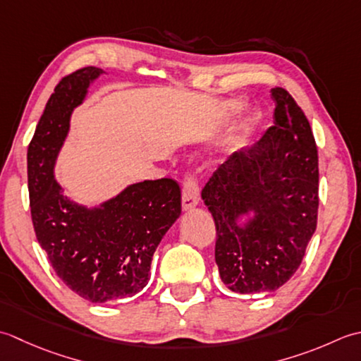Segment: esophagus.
<instances>
[{
    "label": "esophagus",
    "mask_w": 361,
    "mask_h": 361,
    "mask_svg": "<svg viewBox=\"0 0 361 361\" xmlns=\"http://www.w3.org/2000/svg\"><path fill=\"white\" fill-rule=\"evenodd\" d=\"M200 204V187L195 176H188L182 188V209L190 210Z\"/></svg>",
    "instance_id": "34e87169"
}]
</instances>
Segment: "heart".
<instances>
[{
  "label": "heart",
  "mask_w": 361,
  "mask_h": 361,
  "mask_svg": "<svg viewBox=\"0 0 361 361\" xmlns=\"http://www.w3.org/2000/svg\"><path fill=\"white\" fill-rule=\"evenodd\" d=\"M241 106V102L238 101H231L226 104V110L227 112H231V110L238 109ZM259 123L260 118L257 114H249L246 116H243V118L235 124L232 128L229 137H227V142H226V149H233L237 148V146L243 145L245 142H247V138L254 134V130L259 128Z\"/></svg>",
  "instance_id": "b5f03b06"
}]
</instances>
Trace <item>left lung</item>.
Returning <instances> with one entry per match:
<instances>
[{
    "mask_svg": "<svg viewBox=\"0 0 361 361\" xmlns=\"http://www.w3.org/2000/svg\"><path fill=\"white\" fill-rule=\"evenodd\" d=\"M274 126L237 151L202 190L216 227L215 260L238 294L276 291L304 259L318 221V149L296 101L281 87Z\"/></svg>",
    "mask_w": 361,
    "mask_h": 361,
    "instance_id": "left-lung-1",
    "label": "left lung"
}]
</instances>
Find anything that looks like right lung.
I'll use <instances>...</instances> for the list:
<instances>
[{
    "label": "right lung",
    "mask_w": 361,
    "mask_h": 361,
    "mask_svg": "<svg viewBox=\"0 0 361 361\" xmlns=\"http://www.w3.org/2000/svg\"><path fill=\"white\" fill-rule=\"evenodd\" d=\"M104 73L85 67L63 78L27 148L37 240L63 283L94 304L132 298L148 285L152 255L180 216V188L173 179L132 183L94 205L71 200L56 180L54 168L68 137L73 110Z\"/></svg>",
    "instance_id": "add662e5"
}]
</instances>
